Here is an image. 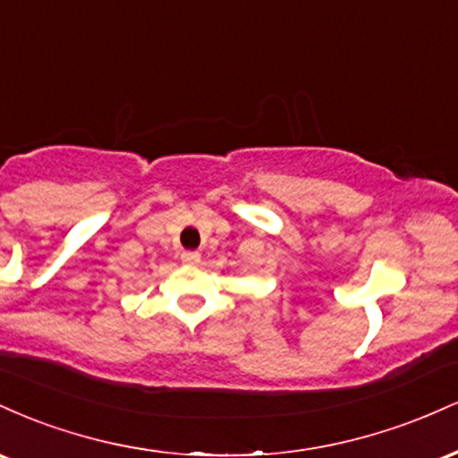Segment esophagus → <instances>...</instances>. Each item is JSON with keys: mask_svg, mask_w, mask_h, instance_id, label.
<instances>
[{"mask_svg": "<svg viewBox=\"0 0 458 458\" xmlns=\"http://www.w3.org/2000/svg\"><path fill=\"white\" fill-rule=\"evenodd\" d=\"M181 260L185 262V265H198L199 254H198V251H182Z\"/></svg>", "mask_w": 458, "mask_h": 458, "instance_id": "esophagus-1", "label": "esophagus"}]
</instances>
